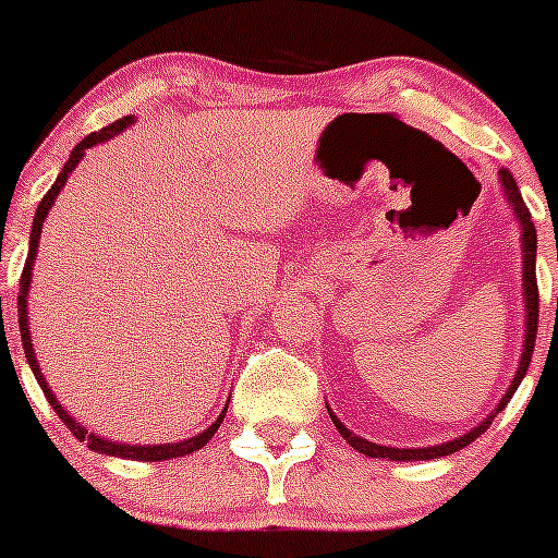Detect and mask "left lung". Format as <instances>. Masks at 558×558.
I'll use <instances>...</instances> for the list:
<instances>
[{
	"instance_id": "8db88e82",
	"label": "left lung",
	"mask_w": 558,
	"mask_h": 558,
	"mask_svg": "<svg viewBox=\"0 0 558 558\" xmlns=\"http://www.w3.org/2000/svg\"><path fill=\"white\" fill-rule=\"evenodd\" d=\"M499 183H502L505 196H508L510 207H513L515 218H519V223H521V245H523V307H526V329H523V353H521L519 373H515L513 384H510L508 391H505V397L499 399L497 410H494V413L488 415L481 426H475V429L466 432V435L456 437V440H448V442H442V446H429V448H388V446H378V442H369V440H364V437L351 435V429H348V426H342V421L329 410L337 432L345 437L348 446H351L353 451L373 456V459H388V461H429V459H440V456H451L456 451H461L464 446H470V442L475 440L481 432H486L488 424L494 421V415H497L499 410H502L505 404L513 399L515 388L521 386L523 375H526V369H529V362H532L534 340H537L539 291H537V275H534V258H537V232H534V221H532V216H529V207L523 205L521 191H519V185H515V178L510 174V170L499 172Z\"/></svg>"
}]
</instances>
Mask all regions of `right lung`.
<instances>
[{
  "label": "right lung",
  "mask_w": 558,
  "mask_h": 558,
  "mask_svg": "<svg viewBox=\"0 0 558 558\" xmlns=\"http://www.w3.org/2000/svg\"><path fill=\"white\" fill-rule=\"evenodd\" d=\"M129 123H134L132 116H123L118 118L116 123H110V126L99 129V132L88 134L86 140H81V143L72 148L70 159H66L64 170L59 172V178H56V183L50 185L48 194L43 196V202L37 205V213H35V223H32V234H29V256H26V264H24V272H21V291H19V326H21V342H24V353H26V362H29L32 373H35L39 388H43L45 399L50 402V408H53V413L59 415L61 421L66 424V429L72 432V435L77 437L81 442H86L92 451L97 453H107V456H121V459H134V461H165V459H178V456H185V453H194L199 451V448H205L207 442H210V437L216 435L218 426H221L223 415H227V408H223V413L218 415L216 424L207 426L205 432H199V435L189 437V440H180V442H167V446H129V442H112V440H105V437H97V435H88L86 426L77 424L75 418H70V413H66L64 408L59 404V399L53 397V391H50L48 384H45L43 373H39V364H37V356H35V348H32V335H29V315H26V294H29V283H32V267H35V258H37V247H39V232H43V223L45 218H48V210L53 207V199L59 196V191L64 189L66 178H70V172L75 170L77 165H81L83 154H86V148H92V145L97 143H105V140H110L112 134L123 132V129L129 126Z\"/></svg>",
  "instance_id": "add662e5"
}]
</instances>
